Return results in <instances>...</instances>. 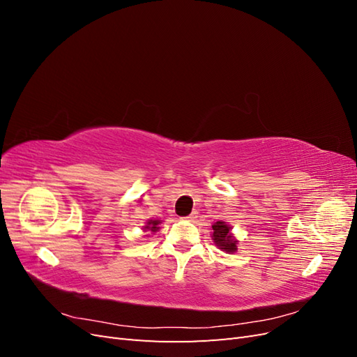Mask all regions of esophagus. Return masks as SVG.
<instances>
[{
	"mask_svg": "<svg viewBox=\"0 0 357 357\" xmlns=\"http://www.w3.org/2000/svg\"><path fill=\"white\" fill-rule=\"evenodd\" d=\"M197 214H198L197 211H193V213H190L189 215H186V218H185V219H186V220H189V222H192V220H195V219H197Z\"/></svg>",
	"mask_w": 357,
	"mask_h": 357,
	"instance_id": "1",
	"label": "esophagus"
}]
</instances>
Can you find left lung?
Wrapping results in <instances>:
<instances>
[{"instance_id":"obj_1","label":"left lung","mask_w":357,"mask_h":357,"mask_svg":"<svg viewBox=\"0 0 357 357\" xmlns=\"http://www.w3.org/2000/svg\"><path fill=\"white\" fill-rule=\"evenodd\" d=\"M213 240L223 252L234 253L236 250V241L229 234V226L225 222H215L213 226Z\"/></svg>"}]
</instances>
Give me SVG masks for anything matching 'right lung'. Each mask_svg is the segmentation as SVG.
I'll use <instances>...</instances> for the list:
<instances>
[{
	"label": "right lung",
	"mask_w": 357,
	"mask_h": 357,
	"mask_svg": "<svg viewBox=\"0 0 357 357\" xmlns=\"http://www.w3.org/2000/svg\"><path fill=\"white\" fill-rule=\"evenodd\" d=\"M160 222L159 220H150V222H147V226H146V228L147 229H150V231H152V232H156L159 228H158V225H159Z\"/></svg>",
	"instance_id": "obj_1"
}]
</instances>
